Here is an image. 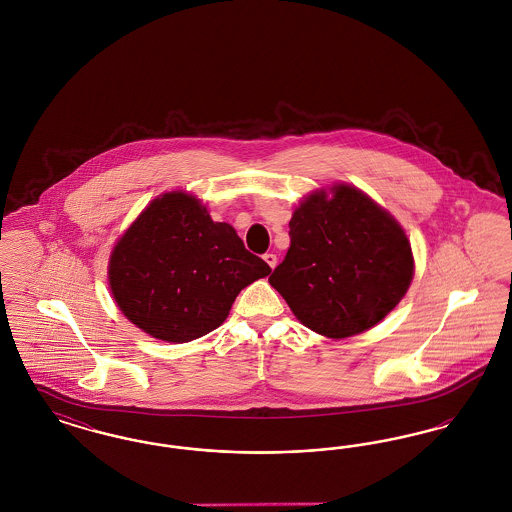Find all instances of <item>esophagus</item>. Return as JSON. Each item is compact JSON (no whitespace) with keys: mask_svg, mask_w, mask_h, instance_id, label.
<instances>
[{"mask_svg":"<svg viewBox=\"0 0 512 512\" xmlns=\"http://www.w3.org/2000/svg\"><path fill=\"white\" fill-rule=\"evenodd\" d=\"M263 259L267 261V265L270 268H274L278 265V257H276L272 251H270V253H265V255H263Z\"/></svg>","mask_w":512,"mask_h":512,"instance_id":"1","label":"esophagus"}]
</instances>
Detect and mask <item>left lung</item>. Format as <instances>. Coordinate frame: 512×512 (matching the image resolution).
Returning <instances> with one entry per match:
<instances>
[{"instance_id": "left-lung-1", "label": "left lung", "mask_w": 512, "mask_h": 512, "mask_svg": "<svg viewBox=\"0 0 512 512\" xmlns=\"http://www.w3.org/2000/svg\"><path fill=\"white\" fill-rule=\"evenodd\" d=\"M413 274L401 224L355 186L334 184L293 211L290 249L268 282L301 324L341 340L393 311Z\"/></svg>"}]
</instances>
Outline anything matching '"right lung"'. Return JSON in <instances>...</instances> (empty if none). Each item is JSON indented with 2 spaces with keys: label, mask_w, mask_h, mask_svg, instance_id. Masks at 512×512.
Returning a JSON list of instances; mask_svg holds the SVG:
<instances>
[{
  "label": "right lung",
  "mask_w": 512,
  "mask_h": 512,
  "mask_svg": "<svg viewBox=\"0 0 512 512\" xmlns=\"http://www.w3.org/2000/svg\"><path fill=\"white\" fill-rule=\"evenodd\" d=\"M270 274L236 230L186 192L153 199L109 259V288L132 324L157 340H197L226 320L238 293Z\"/></svg>",
  "instance_id": "obj_1"
}]
</instances>
